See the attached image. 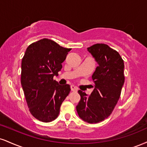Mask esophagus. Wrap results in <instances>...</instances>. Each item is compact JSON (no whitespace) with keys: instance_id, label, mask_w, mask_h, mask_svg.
<instances>
[{"instance_id":"34e87169","label":"esophagus","mask_w":147,"mask_h":147,"mask_svg":"<svg viewBox=\"0 0 147 147\" xmlns=\"http://www.w3.org/2000/svg\"><path fill=\"white\" fill-rule=\"evenodd\" d=\"M70 88H71V90L73 91V92H77V91H78V88L76 87V86H74V85H72V86H70Z\"/></svg>"}]
</instances>
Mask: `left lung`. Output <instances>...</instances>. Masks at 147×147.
Returning a JSON list of instances; mask_svg holds the SVG:
<instances>
[{
  "label": "left lung",
  "mask_w": 147,
  "mask_h": 147,
  "mask_svg": "<svg viewBox=\"0 0 147 147\" xmlns=\"http://www.w3.org/2000/svg\"><path fill=\"white\" fill-rule=\"evenodd\" d=\"M98 63L92 78L95 86L88 95L79 90L81 99L76 107L83 121L97 123L112 114L117 104L125 82L124 62L119 53L105 44L88 48Z\"/></svg>",
  "instance_id": "left-lung-1"
}]
</instances>
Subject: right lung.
<instances>
[{"label":"right lung","instance_id":"obj_1","mask_svg":"<svg viewBox=\"0 0 147 147\" xmlns=\"http://www.w3.org/2000/svg\"><path fill=\"white\" fill-rule=\"evenodd\" d=\"M70 50L44 38L30 45L24 53L21 85L30 112L39 121H54L70 93V85L61 86L53 77L58 75Z\"/></svg>","mask_w":147,"mask_h":147}]
</instances>
